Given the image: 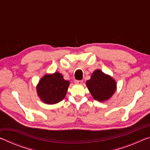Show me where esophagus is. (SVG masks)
I'll list each match as a JSON object with an SVG mask.
<instances>
[{
	"mask_svg": "<svg viewBox=\"0 0 150 150\" xmlns=\"http://www.w3.org/2000/svg\"><path fill=\"white\" fill-rule=\"evenodd\" d=\"M75 83H76V84L81 85L83 83V81H79V80H77V81H75Z\"/></svg>",
	"mask_w": 150,
	"mask_h": 150,
	"instance_id": "1",
	"label": "esophagus"
}]
</instances>
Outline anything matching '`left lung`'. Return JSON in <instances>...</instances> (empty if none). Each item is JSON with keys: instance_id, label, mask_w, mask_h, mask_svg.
Here are the masks:
<instances>
[{"instance_id": "obj_1", "label": "left lung", "mask_w": 150, "mask_h": 150, "mask_svg": "<svg viewBox=\"0 0 150 150\" xmlns=\"http://www.w3.org/2000/svg\"><path fill=\"white\" fill-rule=\"evenodd\" d=\"M86 85L94 99L100 102L108 100L116 89L115 80L100 69H96L93 73Z\"/></svg>"}]
</instances>
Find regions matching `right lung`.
<instances>
[{
	"instance_id": "right-lung-1",
	"label": "right lung",
	"mask_w": 150,
	"mask_h": 150,
	"mask_svg": "<svg viewBox=\"0 0 150 150\" xmlns=\"http://www.w3.org/2000/svg\"><path fill=\"white\" fill-rule=\"evenodd\" d=\"M69 85V81L65 80L59 73L46 74L37 85V93L44 103L54 105L65 98Z\"/></svg>"
}]
</instances>
